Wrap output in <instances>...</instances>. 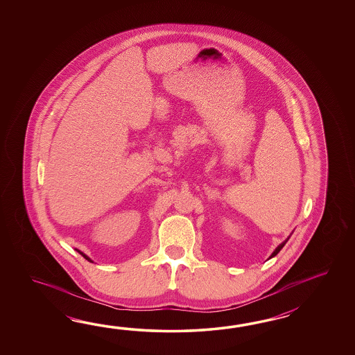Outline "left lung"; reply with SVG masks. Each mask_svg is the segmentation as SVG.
Here are the masks:
<instances>
[{"label":"left lung","instance_id":"8db88e82","mask_svg":"<svg viewBox=\"0 0 355 355\" xmlns=\"http://www.w3.org/2000/svg\"><path fill=\"white\" fill-rule=\"evenodd\" d=\"M289 237H291V236H289ZM289 237H288V239H287V240H286V241L282 242V243H280L279 246H278V248H277V249H275V250H274V251H272V255H270V257H269V259H272V257H275V255H277V254H278V252H279L280 250H282V249H283V248H284V245H286V243H287L288 240H289Z\"/></svg>","mask_w":355,"mask_h":355}]
</instances>
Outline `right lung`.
<instances>
[{
	"label": "right lung",
	"instance_id": "1",
	"mask_svg": "<svg viewBox=\"0 0 355 355\" xmlns=\"http://www.w3.org/2000/svg\"><path fill=\"white\" fill-rule=\"evenodd\" d=\"M76 251H77V252H78V254H80V255H83V257H85V259H86V260H87V261H90V263H94V261H92V260H91L90 257H87V255H86V254H83V251H80V250H77V249H76Z\"/></svg>",
	"mask_w": 355,
	"mask_h": 355
}]
</instances>
